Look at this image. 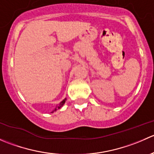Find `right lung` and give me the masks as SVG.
<instances>
[{
  "label": "right lung",
  "instance_id": "obj_1",
  "mask_svg": "<svg viewBox=\"0 0 154 154\" xmlns=\"http://www.w3.org/2000/svg\"><path fill=\"white\" fill-rule=\"evenodd\" d=\"M66 99H64V100H63V101H62V102H61V103H60V105H59V106H57V107H56V108H55V109H54V111H53V112H55V111H56V110H57V109H60V108H61V107H62V106H63V105H64V103H65V102H66Z\"/></svg>",
  "mask_w": 154,
  "mask_h": 154
}]
</instances>
